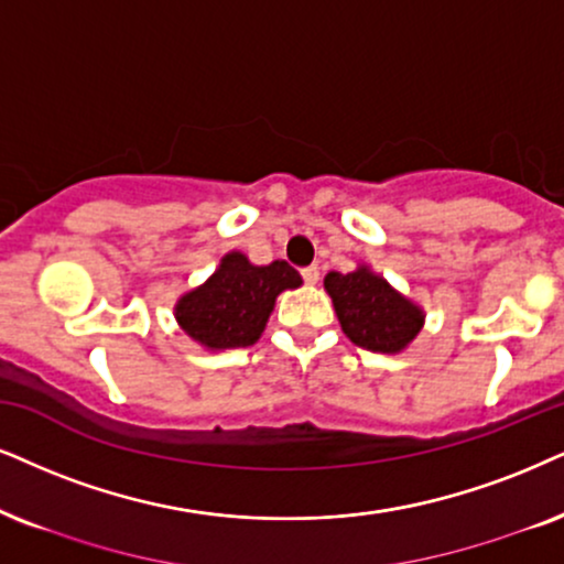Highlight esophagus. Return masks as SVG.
Returning <instances> with one entry per match:
<instances>
[{
  "instance_id": "1",
  "label": "esophagus",
  "mask_w": 564,
  "mask_h": 564,
  "mask_svg": "<svg viewBox=\"0 0 564 564\" xmlns=\"http://www.w3.org/2000/svg\"><path fill=\"white\" fill-rule=\"evenodd\" d=\"M302 278H304V283H317L319 281V268L317 265H310V268H304L302 270Z\"/></svg>"
}]
</instances>
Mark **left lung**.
Here are the masks:
<instances>
[{
  "label": "left lung",
  "mask_w": 564,
  "mask_h": 564,
  "mask_svg": "<svg viewBox=\"0 0 564 564\" xmlns=\"http://www.w3.org/2000/svg\"><path fill=\"white\" fill-rule=\"evenodd\" d=\"M325 291L348 340L367 351L401 354L424 325L422 306L398 294L367 265L354 273H327Z\"/></svg>",
  "instance_id": "8db88e82"
}]
</instances>
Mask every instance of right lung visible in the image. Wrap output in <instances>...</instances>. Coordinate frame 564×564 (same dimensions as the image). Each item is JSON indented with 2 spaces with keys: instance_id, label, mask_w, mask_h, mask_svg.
Returning a JSON list of instances; mask_svg holds the SVG:
<instances>
[{
  "instance_id": "add662e5",
  "label": "right lung",
  "mask_w": 564,
  "mask_h": 564,
  "mask_svg": "<svg viewBox=\"0 0 564 564\" xmlns=\"http://www.w3.org/2000/svg\"><path fill=\"white\" fill-rule=\"evenodd\" d=\"M302 286V275L286 260L252 265L247 254L229 252L203 286L174 306L176 323L210 351L252 346L265 330L275 296Z\"/></svg>"
}]
</instances>
